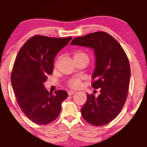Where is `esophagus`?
<instances>
[{
	"instance_id": "1",
	"label": "esophagus",
	"mask_w": 147,
	"mask_h": 147,
	"mask_svg": "<svg viewBox=\"0 0 147 147\" xmlns=\"http://www.w3.org/2000/svg\"><path fill=\"white\" fill-rule=\"evenodd\" d=\"M75 92V90H69V91L68 92V94H69V95H72V94H73Z\"/></svg>"
}]
</instances>
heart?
Returning <instances> with one entry per match:
<instances>
[{
	"instance_id": "b5f03b06",
	"label": "heart",
	"mask_w": 147,
	"mask_h": 147,
	"mask_svg": "<svg viewBox=\"0 0 147 147\" xmlns=\"http://www.w3.org/2000/svg\"><path fill=\"white\" fill-rule=\"evenodd\" d=\"M80 55L87 56L85 54H84V53H82V52H78V53H76L75 54L74 57H78V56H80ZM69 85L71 87H73V88H78V87H80V85H81L80 79H79V78H76V79L71 80L69 82Z\"/></svg>"
}]
</instances>
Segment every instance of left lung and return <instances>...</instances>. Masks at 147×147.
<instances>
[{
  "label": "left lung",
  "instance_id": "left-lung-1",
  "mask_svg": "<svg viewBox=\"0 0 147 147\" xmlns=\"http://www.w3.org/2000/svg\"><path fill=\"white\" fill-rule=\"evenodd\" d=\"M70 44L94 50L95 67L92 86L100 88V94L96 97L86 93L87 102L81 114L90 124L105 125L117 117L127 100L131 77L128 57L119 42L105 32L78 37Z\"/></svg>",
  "mask_w": 147,
  "mask_h": 147
}]
</instances>
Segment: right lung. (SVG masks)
Instances as JSON below:
<instances>
[{"instance_id":"right-lung-1","label":"right lung","mask_w":147,"mask_h":147,"mask_svg":"<svg viewBox=\"0 0 147 147\" xmlns=\"http://www.w3.org/2000/svg\"><path fill=\"white\" fill-rule=\"evenodd\" d=\"M71 39L35 35L18 53L11 74L12 87L20 109L35 124L44 125L55 119L67 97L65 90H57L55 94L49 92L44 83L53 73L57 54Z\"/></svg>"}]
</instances>
